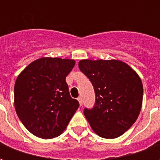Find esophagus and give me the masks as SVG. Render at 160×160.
<instances>
[{
    "label": "esophagus",
    "instance_id": "obj_1",
    "mask_svg": "<svg viewBox=\"0 0 160 160\" xmlns=\"http://www.w3.org/2000/svg\"><path fill=\"white\" fill-rule=\"evenodd\" d=\"M78 101H79V103H80V105L81 106V105H82V98L81 97L78 98Z\"/></svg>",
    "mask_w": 160,
    "mask_h": 160
}]
</instances>
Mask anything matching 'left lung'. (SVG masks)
I'll use <instances>...</instances> for the list:
<instances>
[{
    "instance_id": "obj_1",
    "label": "left lung",
    "mask_w": 160,
    "mask_h": 160,
    "mask_svg": "<svg viewBox=\"0 0 160 160\" xmlns=\"http://www.w3.org/2000/svg\"><path fill=\"white\" fill-rule=\"evenodd\" d=\"M79 68L91 80L96 100L84 115L100 137L121 136L134 123L141 111L143 86L132 68L118 60H81Z\"/></svg>"
}]
</instances>
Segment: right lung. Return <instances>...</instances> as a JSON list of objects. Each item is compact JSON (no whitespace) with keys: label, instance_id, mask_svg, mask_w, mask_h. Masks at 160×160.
Here are the masks:
<instances>
[{"label":"right lung","instance_id":"1","mask_svg":"<svg viewBox=\"0 0 160 160\" xmlns=\"http://www.w3.org/2000/svg\"><path fill=\"white\" fill-rule=\"evenodd\" d=\"M75 61L42 57L30 63L14 85V106L19 120L42 139H52L65 130L79 108L71 98L66 77Z\"/></svg>","mask_w":160,"mask_h":160}]
</instances>
